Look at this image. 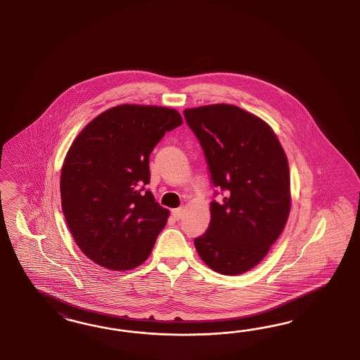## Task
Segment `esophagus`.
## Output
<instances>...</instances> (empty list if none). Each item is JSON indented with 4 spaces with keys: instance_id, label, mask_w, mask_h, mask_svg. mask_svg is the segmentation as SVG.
<instances>
[{
    "instance_id": "esophagus-1",
    "label": "esophagus",
    "mask_w": 360,
    "mask_h": 360,
    "mask_svg": "<svg viewBox=\"0 0 360 360\" xmlns=\"http://www.w3.org/2000/svg\"><path fill=\"white\" fill-rule=\"evenodd\" d=\"M172 215H173V218H174L175 220H179V219L182 218V215H184V208H175V210L172 211Z\"/></svg>"
}]
</instances>
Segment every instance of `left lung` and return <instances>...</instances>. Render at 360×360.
I'll return each mask as SVG.
<instances>
[{
    "mask_svg": "<svg viewBox=\"0 0 360 360\" xmlns=\"http://www.w3.org/2000/svg\"><path fill=\"white\" fill-rule=\"evenodd\" d=\"M184 115L205 153L210 181L223 195L210 203L211 220L194 240L196 252L215 272H248L289 217L290 176L283 146L268 124L235 105L185 109Z\"/></svg>",
    "mask_w": 360,
    "mask_h": 360,
    "instance_id": "1",
    "label": "left lung"
}]
</instances>
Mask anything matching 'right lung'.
Here are the masks:
<instances>
[{"mask_svg":"<svg viewBox=\"0 0 360 360\" xmlns=\"http://www.w3.org/2000/svg\"><path fill=\"white\" fill-rule=\"evenodd\" d=\"M181 124L174 109L124 104L98 115L71 145L60 174L62 210L92 262L121 272L149 257L169 217L145 190L149 155Z\"/></svg>","mask_w":360,"mask_h":360,"instance_id":"obj_1","label":"right lung"}]
</instances>
